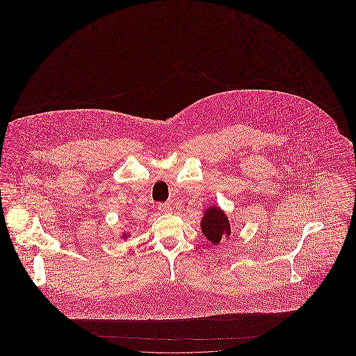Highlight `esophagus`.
Masks as SVG:
<instances>
[{
    "mask_svg": "<svg viewBox=\"0 0 356 356\" xmlns=\"http://www.w3.org/2000/svg\"><path fill=\"white\" fill-rule=\"evenodd\" d=\"M159 211L163 212V213H170L173 209L168 203H161L159 205Z\"/></svg>",
    "mask_w": 356,
    "mask_h": 356,
    "instance_id": "esophagus-1",
    "label": "esophagus"
}]
</instances>
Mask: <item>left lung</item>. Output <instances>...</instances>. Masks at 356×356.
I'll list each match as a JSON object with an SVG mask.
<instances>
[{
  "label": "left lung",
  "instance_id": "8db88e82",
  "mask_svg": "<svg viewBox=\"0 0 356 356\" xmlns=\"http://www.w3.org/2000/svg\"><path fill=\"white\" fill-rule=\"evenodd\" d=\"M200 227L204 236L213 245L220 244L221 240H227L231 236V224L228 216L218 205H211L204 211Z\"/></svg>",
  "mask_w": 356,
  "mask_h": 356
}]
</instances>
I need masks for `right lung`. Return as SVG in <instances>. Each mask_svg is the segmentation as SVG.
<instances>
[{
    "instance_id": "1",
    "label": "right lung",
    "mask_w": 356,
    "mask_h": 356,
    "mask_svg": "<svg viewBox=\"0 0 356 356\" xmlns=\"http://www.w3.org/2000/svg\"><path fill=\"white\" fill-rule=\"evenodd\" d=\"M131 236V234L129 232H127V231H124V232H121V235H120V238H122V240H125L127 237Z\"/></svg>"
}]
</instances>
